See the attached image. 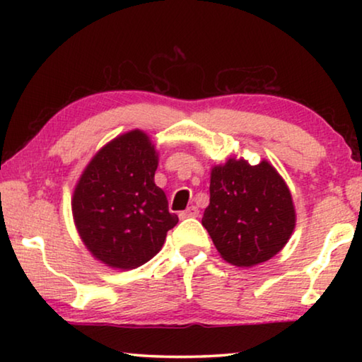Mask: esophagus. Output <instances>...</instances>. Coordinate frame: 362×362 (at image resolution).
Segmentation results:
<instances>
[{
    "instance_id": "34e87169",
    "label": "esophagus",
    "mask_w": 362,
    "mask_h": 362,
    "mask_svg": "<svg viewBox=\"0 0 362 362\" xmlns=\"http://www.w3.org/2000/svg\"><path fill=\"white\" fill-rule=\"evenodd\" d=\"M198 214H199V211H198V207H194V206H189V207H187L185 211H182L180 214H179V217L180 218H189V217H198Z\"/></svg>"
}]
</instances>
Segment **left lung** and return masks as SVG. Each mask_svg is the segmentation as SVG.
Segmentation results:
<instances>
[{
  "label": "left lung",
  "mask_w": 362,
  "mask_h": 362,
  "mask_svg": "<svg viewBox=\"0 0 362 362\" xmlns=\"http://www.w3.org/2000/svg\"><path fill=\"white\" fill-rule=\"evenodd\" d=\"M211 199L203 216L217 252L250 268L276 255L291 240L297 214L291 189L273 164L231 156L211 169Z\"/></svg>",
  "instance_id": "8db88e82"
}]
</instances>
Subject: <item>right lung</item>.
<instances>
[{
    "label": "right lung",
    "mask_w": 362,
    "mask_h": 362,
    "mask_svg": "<svg viewBox=\"0 0 362 362\" xmlns=\"http://www.w3.org/2000/svg\"><path fill=\"white\" fill-rule=\"evenodd\" d=\"M158 161L148 134L132 129L103 145L79 175L73 222L86 249L103 265L122 272L144 265L179 222L155 183Z\"/></svg>",
    "instance_id": "1"
}]
</instances>
